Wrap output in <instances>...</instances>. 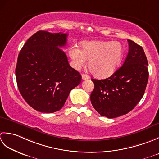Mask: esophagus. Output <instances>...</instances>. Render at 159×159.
<instances>
[{"mask_svg": "<svg viewBox=\"0 0 159 159\" xmlns=\"http://www.w3.org/2000/svg\"><path fill=\"white\" fill-rule=\"evenodd\" d=\"M82 80H89V79L90 78V76L87 75H85V74H82Z\"/></svg>", "mask_w": 159, "mask_h": 159, "instance_id": "esophagus-1", "label": "esophagus"}]
</instances>
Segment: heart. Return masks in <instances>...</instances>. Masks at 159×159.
Segmentation results:
<instances>
[{"instance_id": "obj_1", "label": "heart", "mask_w": 159, "mask_h": 159, "mask_svg": "<svg viewBox=\"0 0 159 159\" xmlns=\"http://www.w3.org/2000/svg\"><path fill=\"white\" fill-rule=\"evenodd\" d=\"M124 47L119 42L86 41L81 44V49L72 47L69 51L74 67L80 69L88 66L94 75L106 77L118 69L124 58Z\"/></svg>"}]
</instances>
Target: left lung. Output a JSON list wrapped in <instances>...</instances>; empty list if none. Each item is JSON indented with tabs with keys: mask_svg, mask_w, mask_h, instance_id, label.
<instances>
[{
	"mask_svg": "<svg viewBox=\"0 0 159 159\" xmlns=\"http://www.w3.org/2000/svg\"><path fill=\"white\" fill-rule=\"evenodd\" d=\"M129 51L123 66L104 80H91L90 101L102 116L115 118L131 111L143 98L148 84V62L143 48L128 40Z\"/></svg>",
	"mask_w": 159,
	"mask_h": 159,
	"instance_id": "obj_1",
	"label": "left lung"
}]
</instances>
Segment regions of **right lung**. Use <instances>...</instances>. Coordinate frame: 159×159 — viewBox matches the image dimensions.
Listing matches in <instances>:
<instances>
[{"label":"right lung","mask_w":159,"mask_h":159,"mask_svg":"<svg viewBox=\"0 0 159 159\" xmlns=\"http://www.w3.org/2000/svg\"><path fill=\"white\" fill-rule=\"evenodd\" d=\"M67 34L39 31L28 39L18 55L16 77L19 91L36 111H60L70 90L82 80L59 47L66 44Z\"/></svg>","instance_id":"right-lung-1"}]
</instances>
